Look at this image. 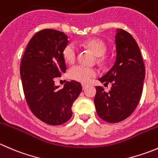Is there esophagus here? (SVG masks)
<instances>
[{"label":"esophagus","instance_id":"esophagus-1","mask_svg":"<svg viewBox=\"0 0 158 158\" xmlns=\"http://www.w3.org/2000/svg\"><path fill=\"white\" fill-rule=\"evenodd\" d=\"M82 89H85L87 87H88V85H86V84H82Z\"/></svg>","mask_w":158,"mask_h":158}]
</instances>
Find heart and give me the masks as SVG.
Here are the masks:
<instances>
[{
	"instance_id": "1",
	"label": "heart",
	"mask_w": 158,
	"mask_h": 158,
	"mask_svg": "<svg viewBox=\"0 0 158 158\" xmlns=\"http://www.w3.org/2000/svg\"><path fill=\"white\" fill-rule=\"evenodd\" d=\"M84 47H87L94 52L97 56H102L106 52V46L101 40L89 39L83 43ZM77 55V49L75 44H69L64 47L63 50V56L66 63H73L76 61ZM100 61L102 62L103 59H100ZM97 71L93 68L85 67V66H74L70 68L68 73L69 79L77 82L86 83L91 79V78L96 76Z\"/></svg>"
}]
</instances>
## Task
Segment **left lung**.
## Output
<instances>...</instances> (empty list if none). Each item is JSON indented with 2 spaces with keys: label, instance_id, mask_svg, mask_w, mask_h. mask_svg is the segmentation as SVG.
Listing matches in <instances>:
<instances>
[{
  "label": "left lung",
  "instance_id": "1",
  "mask_svg": "<svg viewBox=\"0 0 158 158\" xmlns=\"http://www.w3.org/2000/svg\"><path fill=\"white\" fill-rule=\"evenodd\" d=\"M116 58L114 66L98 80L111 83L106 92L96 86L94 102L98 115L109 123H117L129 117L141 99L145 67L141 51L133 36L125 30H116Z\"/></svg>",
  "mask_w": 158,
  "mask_h": 158
}]
</instances>
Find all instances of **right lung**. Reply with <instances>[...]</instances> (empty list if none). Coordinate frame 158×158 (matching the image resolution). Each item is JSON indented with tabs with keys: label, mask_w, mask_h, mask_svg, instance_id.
Here are the masks:
<instances>
[{
	"label": "right lung",
	"mask_w": 158,
	"mask_h": 158,
	"mask_svg": "<svg viewBox=\"0 0 158 158\" xmlns=\"http://www.w3.org/2000/svg\"><path fill=\"white\" fill-rule=\"evenodd\" d=\"M63 32L44 29L28 43L20 65L23 92L36 118L50 125H60L71 118L72 106L82 92L79 82H66L63 89L55 79L66 70L63 50L68 44Z\"/></svg>",
	"instance_id": "1"
}]
</instances>
